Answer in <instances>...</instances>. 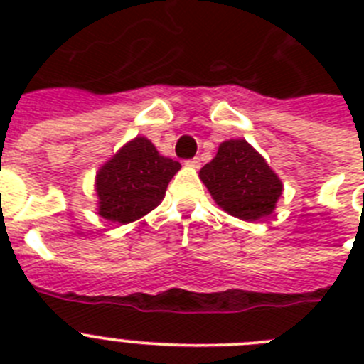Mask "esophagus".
Segmentation results:
<instances>
[{
    "label": "esophagus",
    "mask_w": 364,
    "mask_h": 364,
    "mask_svg": "<svg viewBox=\"0 0 364 364\" xmlns=\"http://www.w3.org/2000/svg\"><path fill=\"white\" fill-rule=\"evenodd\" d=\"M186 166H188V167H193V169H198V167H200V159L186 160Z\"/></svg>",
    "instance_id": "34e87169"
}]
</instances>
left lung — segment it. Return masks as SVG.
Instances as JSON below:
<instances>
[{
  "label": "left lung",
  "mask_w": 364,
  "mask_h": 364,
  "mask_svg": "<svg viewBox=\"0 0 364 364\" xmlns=\"http://www.w3.org/2000/svg\"><path fill=\"white\" fill-rule=\"evenodd\" d=\"M213 200L240 220L272 215L282 195V182L264 156L244 138L226 140L198 173Z\"/></svg>",
  "instance_id": "1"
}]
</instances>
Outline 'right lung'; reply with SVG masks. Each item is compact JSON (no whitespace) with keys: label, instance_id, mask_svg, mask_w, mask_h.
Instances as JSON below:
<instances>
[{"label":"right lung","instance_id":"right-lung-1","mask_svg":"<svg viewBox=\"0 0 364 364\" xmlns=\"http://www.w3.org/2000/svg\"><path fill=\"white\" fill-rule=\"evenodd\" d=\"M180 167L176 160L162 156L146 136L133 138L96 173V213L114 224L142 218L164 200L167 184Z\"/></svg>","mask_w":364,"mask_h":364}]
</instances>
